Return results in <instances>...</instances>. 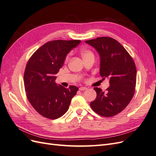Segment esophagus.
I'll use <instances>...</instances> for the list:
<instances>
[{"mask_svg": "<svg viewBox=\"0 0 156 156\" xmlns=\"http://www.w3.org/2000/svg\"><path fill=\"white\" fill-rule=\"evenodd\" d=\"M79 89V90L83 91V90H85L87 89V87H80Z\"/></svg>", "mask_w": 156, "mask_h": 156, "instance_id": "obj_1", "label": "esophagus"}]
</instances>
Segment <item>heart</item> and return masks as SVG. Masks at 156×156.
<instances>
[{
  "mask_svg": "<svg viewBox=\"0 0 156 156\" xmlns=\"http://www.w3.org/2000/svg\"><path fill=\"white\" fill-rule=\"evenodd\" d=\"M81 56L83 59H85L88 57H90V56H94V55H93V53L89 49H84L81 51ZM69 56L68 55L66 56V61H67L69 60Z\"/></svg>",
  "mask_w": 156,
  "mask_h": 156,
  "instance_id": "heart-1",
  "label": "heart"
}]
</instances>
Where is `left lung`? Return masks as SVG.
<instances>
[{"mask_svg":"<svg viewBox=\"0 0 156 156\" xmlns=\"http://www.w3.org/2000/svg\"><path fill=\"white\" fill-rule=\"evenodd\" d=\"M100 57V73L109 79L106 92L94 88L97 96L90 103L92 110L102 116L111 117L123 111L135 93L136 69L134 61L119 41L109 37L85 41Z\"/></svg>","mask_w":156,"mask_h":156,"instance_id":"8db88e82","label":"left lung"}]
</instances>
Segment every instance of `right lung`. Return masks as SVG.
Returning a JSON list of instances; mask_svg holds the SVG:
<instances>
[{"mask_svg":"<svg viewBox=\"0 0 156 156\" xmlns=\"http://www.w3.org/2000/svg\"><path fill=\"white\" fill-rule=\"evenodd\" d=\"M81 40L47 42L32 55L24 73L27 97L34 109L47 119H56L67 112L79 88H68L55 83L56 74L62 67L67 55Z\"/></svg>","mask_w":156,"mask_h":156,"instance_id":"obj_1","label":"right lung"}]
</instances>
